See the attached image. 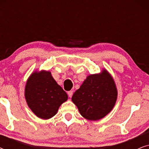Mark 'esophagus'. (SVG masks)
Segmentation results:
<instances>
[{"label": "esophagus", "mask_w": 149, "mask_h": 149, "mask_svg": "<svg viewBox=\"0 0 149 149\" xmlns=\"http://www.w3.org/2000/svg\"><path fill=\"white\" fill-rule=\"evenodd\" d=\"M72 94H73V91H68V97H71L72 96Z\"/></svg>", "instance_id": "1"}]
</instances>
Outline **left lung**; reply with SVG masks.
<instances>
[{
    "label": "left lung",
    "mask_w": 149,
    "mask_h": 149,
    "mask_svg": "<svg viewBox=\"0 0 149 149\" xmlns=\"http://www.w3.org/2000/svg\"><path fill=\"white\" fill-rule=\"evenodd\" d=\"M117 93L113 77L104 68L98 74L88 75L74 93L72 101L85 119L97 121L113 110Z\"/></svg>",
    "instance_id": "8db88e82"
}]
</instances>
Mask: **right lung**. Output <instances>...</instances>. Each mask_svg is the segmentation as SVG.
I'll use <instances>...</instances> for the list:
<instances>
[{
    "instance_id": "obj_1",
    "label": "right lung",
    "mask_w": 149,
    "mask_h": 149,
    "mask_svg": "<svg viewBox=\"0 0 149 149\" xmlns=\"http://www.w3.org/2000/svg\"><path fill=\"white\" fill-rule=\"evenodd\" d=\"M24 95L28 107L42 119L56 115L68 95L53 78L50 71H34L28 77Z\"/></svg>"
}]
</instances>
